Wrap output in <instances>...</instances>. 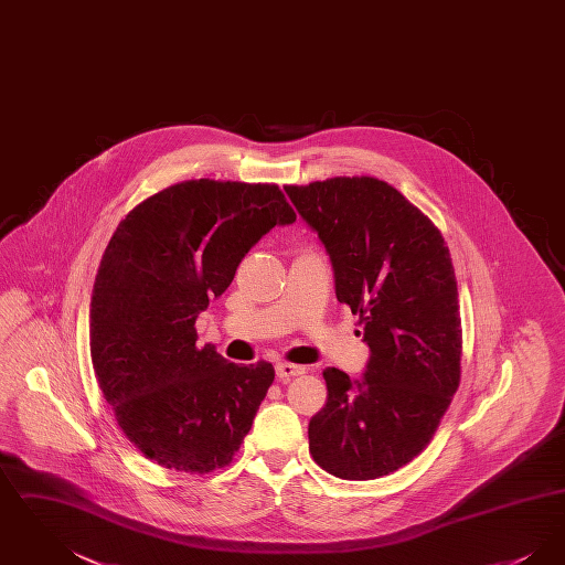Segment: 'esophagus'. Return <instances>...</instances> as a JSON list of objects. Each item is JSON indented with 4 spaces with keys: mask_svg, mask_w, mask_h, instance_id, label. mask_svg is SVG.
<instances>
[{
    "mask_svg": "<svg viewBox=\"0 0 565 565\" xmlns=\"http://www.w3.org/2000/svg\"><path fill=\"white\" fill-rule=\"evenodd\" d=\"M275 373H277L279 379H290V376L302 375L305 369L298 366V364H290V362H279V364L275 366Z\"/></svg>",
    "mask_w": 565,
    "mask_h": 565,
    "instance_id": "obj_1",
    "label": "esophagus"
}]
</instances>
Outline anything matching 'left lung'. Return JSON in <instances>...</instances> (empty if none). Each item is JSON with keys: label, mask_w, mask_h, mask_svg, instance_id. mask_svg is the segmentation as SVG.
<instances>
[{"label": "left lung", "mask_w": 565, "mask_h": 565, "mask_svg": "<svg viewBox=\"0 0 565 565\" xmlns=\"http://www.w3.org/2000/svg\"><path fill=\"white\" fill-rule=\"evenodd\" d=\"M318 233L339 302L360 316L371 358L362 379L326 369L328 401L309 451L345 481L385 477L419 456L459 387L456 270L440 231L376 178L284 186Z\"/></svg>", "instance_id": "8db88e82"}]
</instances>
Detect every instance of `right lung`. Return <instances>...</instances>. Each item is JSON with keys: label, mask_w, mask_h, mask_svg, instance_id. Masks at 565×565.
<instances>
[{"label": "right lung", "mask_w": 565, "mask_h": 565, "mask_svg": "<svg viewBox=\"0 0 565 565\" xmlns=\"http://www.w3.org/2000/svg\"><path fill=\"white\" fill-rule=\"evenodd\" d=\"M295 220L275 184L203 178L148 196L114 231L90 298V360L120 430L162 468L207 475L239 451L273 364L199 350L194 322L260 237Z\"/></svg>", "instance_id": "obj_1"}]
</instances>
